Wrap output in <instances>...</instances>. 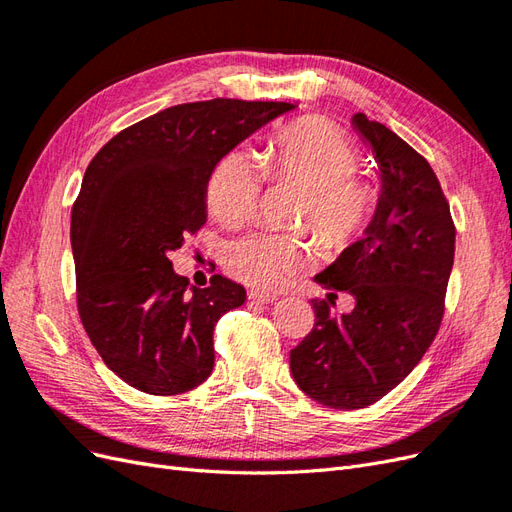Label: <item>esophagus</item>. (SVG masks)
Wrapping results in <instances>:
<instances>
[{
	"mask_svg": "<svg viewBox=\"0 0 512 512\" xmlns=\"http://www.w3.org/2000/svg\"><path fill=\"white\" fill-rule=\"evenodd\" d=\"M247 299L256 301V303H275L277 301V294L262 292V290H250V292H247Z\"/></svg>",
	"mask_w": 512,
	"mask_h": 512,
	"instance_id": "34e87169",
	"label": "esophagus"
}]
</instances>
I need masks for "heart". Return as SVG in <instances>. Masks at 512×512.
<instances>
[{
  "label": "heart",
  "mask_w": 512,
  "mask_h": 512,
  "mask_svg": "<svg viewBox=\"0 0 512 512\" xmlns=\"http://www.w3.org/2000/svg\"><path fill=\"white\" fill-rule=\"evenodd\" d=\"M359 151L350 138L322 117H305L277 130L256 160L235 149L213 168L207 209L224 226L254 215L262 179L301 185L305 198L297 224H309L324 252H344L374 220L378 190L356 175ZM314 258V243L301 232H250L230 245L228 271L256 288H277Z\"/></svg>",
  "instance_id": "heart-1"
}]
</instances>
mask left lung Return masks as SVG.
<instances>
[{
  "instance_id": "1",
  "label": "left lung",
  "mask_w": 512,
  "mask_h": 512,
  "mask_svg": "<svg viewBox=\"0 0 512 512\" xmlns=\"http://www.w3.org/2000/svg\"><path fill=\"white\" fill-rule=\"evenodd\" d=\"M382 173L374 220L316 282L327 299H312L314 329L290 350L299 389L322 406L359 410L404 380L436 339L455 260V222L429 162L378 121L354 115ZM339 291L355 309L330 307Z\"/></svg>"
}]
</instances>
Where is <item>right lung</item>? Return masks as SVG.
<instances>
[{
  "label": "right lung",
  "instance_id": "obj_1",
  "mask_svg": "<svg viewBox=\"0 0 512 512\" xmlns=\"http://www.w3.org/2000/svg\"><path fill=\"white\" fill-rule=\"evenodd\" d=\"M290 108L177 104L121 130L89 162L70 222L76 307L102 361L134 389L179 395L209 378L215 322L245 290L222 275L190 286L168 256L203 228L215 164Z\"/></svg>",
  "mask_w": 512,
  "mask_h": 512
}]
</instances>
